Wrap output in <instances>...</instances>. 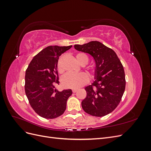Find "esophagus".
Segmentation results:
<instances>
[{
  "mask_svg": "<svg viewBox=\"0 0 151 151\" xmlns=\"http://www.w3.org/2000/svg\"><path fill=\"white\" fill-rule=\"evenodd\" d=\"M77 90H78L77 89H72V92L74 93H76V92H77Z\"/></svg>",
  "mask_w": 151,
  "mask_h": 151,
  "instance_id": "esophagus-1",
  "label": "esophagus"
}]
</instances>
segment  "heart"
Returning a JSON list of instances; mask_svg holds the SVG:
<instances>
[{"instance_id":"b5f03b06","label":"heart","mask_w":151,"mask_h":151,"mask_svg":"<svg viewBox=\"0 0 151 151\" xmlns=\"http://www.w3.org/2000/svg\"><path fill=\"white\" fill-rule=\"evenodd\" d=\"M76 59L77 62L80 65H86L88 62V57L84 53H79L76 54ZM57 69L59 73H62L63 70L60 65V62H58L57 64ZM95 72V69L94 68H91L89 70V74L92 76ZM89 81L88 77L83 73H77V74H73V73H68L66 75L63 76L61 83L62 86L66 88L76 89L86 84Z\"/></svg>"}]
</instances>
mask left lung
Returning a JSON list of instances; mask_svg holds the SVG:
<instances>
[{
	"label": "left lung",
	"instance_id": "obj_1",
	"mask_svg": "<svg viewBox=\"0 0 151 151\" xmlns=\"http://www.w3.org/2000/svg\"><path fill=\"white\" fill-rule=\"evenodd\" d=\"M74 48L91 55L96 63L94 81L85 88L87 96L82 108L92 116L106 115L117 107L124 93L126 81L122 63L112 49L97 41L75 45Z\"/></svg>",
	"mask_w": 151,
	"mask_h": 151
}]
</instances>
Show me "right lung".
Returning a JSON list of instances; mask_svg holds the SVG:
<instances>
[{
    "label": "right lung",
    "mask_w": 151,
    "mask_h": 151,
    "mask_svg": "<svg viewBox=\"0 0 151 151\" xmlns=\"http://www.w3.org/2000/svg\"><path fill=\"white\" fill-rule=\"evenodd\" d=\"M72 47H47L34 57L26 70L24 88L29 103L39 116L47 119L62 115L72 94L71 89L60 92L55 87L59 83L58 57Z\"/></svg>",
    "instance_id": "1"
}]
</instances>
